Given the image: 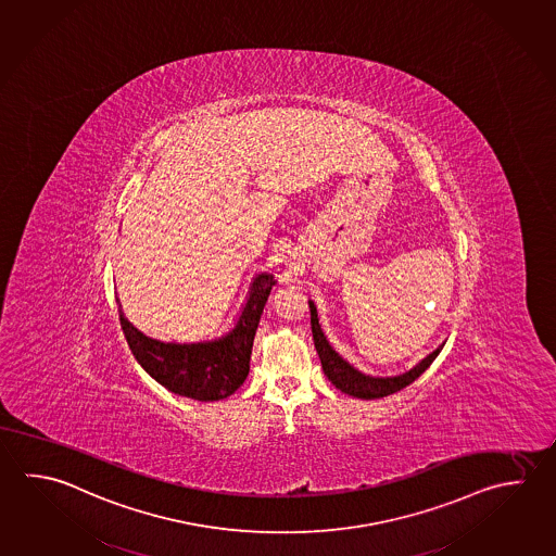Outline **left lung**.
<instances>
[{
  "instance_id": "8db88e82",
  "label": "left lung",
  "mask_w": 556,
  "mask_h": 556,
  "mask_svg": "<svg viewBox=\"0 0 556 556\" xmlns=\"http://www.w3.org/2000/svg\"><path fill=\"white\" fill-rule=\"evenodd\" d=\"M311 306V328H313V340H315L316 352L320 357V364L325 369L326 378L332 381L336 389H340L342 393H348L352 397L357 399H379L388 397L391 393H397L403 388H407L420 374L434 362V357L439 356L442 346L437 348L432 354L420 359L419 364L410 367L409 371L393 376V378H374L366 376L362 371H357L356 367L350 366L344 357L336 352L334 348L328 344L323 328L318 325V313L313 301H308Z\"/></svg>"
}]
</instances>
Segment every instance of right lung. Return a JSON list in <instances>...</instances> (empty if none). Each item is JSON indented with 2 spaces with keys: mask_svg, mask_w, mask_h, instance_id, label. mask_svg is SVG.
<instances>
[{
  "mask_svg": "<svg viewBox=\"0 0 556 556\" xmlns=\"http://www.w3.org/2000/svg\"><path fill=\"white\" fill-rule=\"evenodd\" d=\"M273 285L271 273L255 275L238 323L216 340L192 344L161 342L137 330L122 308L119 325L131 354L163 388L182 397L218 401L230 397L250 374L253 338Z\"/></svg>",
  "mask_w": 556,
  "mask_h": 556,
  "instance_id": "obj_1",
  "label": "right lung"
}]
</instances>
